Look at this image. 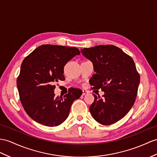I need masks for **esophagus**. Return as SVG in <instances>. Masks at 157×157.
I'll return each mask as SVG.
<instances>
[{
  "mask_svg": "<svg viewBox=\"0 0 157 157\" xmlns=\"http://www.w3.org/2000/svg\"><path fill=\"white\" fill-rule=\"evenodd\" d=\"M89 93V91L88 90H82V95H85L86 94Z\"/></svg>",
  "mask_w": 157,
  "mask_h": 157,
  "instance_id": "esophagus-1",
  "label": "esophagus"
}]
</instances>
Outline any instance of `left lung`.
<instances>
[{"label": "left lung", "instance_id": "obj_1", "mask_svg": "<svg viewBox=\"0 0 157 157\" xmlns=\"http://www.w3.org/2000/svg\"><path fill=\"white\" fill-rule=\"evenodd\" d=\"M83 56L93 64L96 74L90 79L92 89L105 93L102 98L93 94L89 110L98 123L109 125L123 118L135 102L140 75L134 60L112 44L81 49Z\"/></svg>", "mask_w": 157, "mask_h": 157}]
</instances>
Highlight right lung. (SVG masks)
I'll use <instances>...</instances> for the list:
<instances>
[{
	"label": "right lung",
	"instance_id": "right-lung-1",
	"mask_svg": "<svg viewBox=\"0 0 157 157\" xmlns=\"http://www.w3.org/2000/svg\"><path fill=\"white\" fill-rule=\"evenodd\" d=\"M80 53L75 47L43 44L22 61L17 89L21 104L33 120L56 127L67 119L72 102L82 91L73 89L63 97H55L54 84L65 80L64 65Z\"/></svg>",
	"mask_w": 157,
	"mask_h": 157
}]
</instances>
